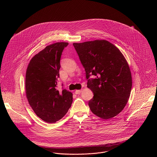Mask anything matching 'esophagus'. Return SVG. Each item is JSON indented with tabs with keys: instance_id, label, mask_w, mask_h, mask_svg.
<instances>
[{
	"instance_id": "obj_1",
	"label": "esophagus",
	"mask_w": 157,
	"mask_h": 157,
	"mask_svg": "<svg viewBox=\"0 0 157 157\" xmlns=\"http://www.w3.org/2000/svg\"><path fill=\"white\" fill-rule=\"evenodd\" d=\"M81 92H82V90H76L75 91V94H80Z\"/></svg>"
}]
</instances>
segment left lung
Instances as JSON below:
<instances>
[{
  "label": "left lung",
  "mask_w": 157,
  "mask_h": 157,
  "mask_svg": "<svg viewBox=\"0 0 157 157\" xmlns=\"http://www.w3.org/2000/svg\"><path fill=\"white\" fill-rule=\"evenodd\" d=\"M85 68L87 87L94 93L90 111L103 119L118 115L125 107L132 88V76L126 60L109 42L97 40L74 43ZM93 75L95 78H90Z\"/></svg>",
  "instance_id": "1"
}]
</instances>
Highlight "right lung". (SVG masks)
Masks as SVG:
<instances>
[{"label": "right lung", "instance_id": "add662e5", "mask_svg": "<svg viewBox=\"0 0 157 157\" xmlns=\"http://www.w3.org/2000/svg\"><path fill=\"white\" fill-rule=\"evenodd\" d=\"M67 45L58 42L47 46L32 58L26 69L27 99L36 114L46 123H56L63 118L72 103L71 92L57 89L60 58Z\"/></svg>", "mask_w": 157, "mask_h": 157}]
</instances>
